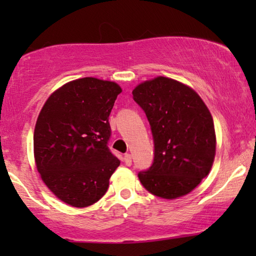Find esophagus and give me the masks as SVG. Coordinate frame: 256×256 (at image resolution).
<instances>
[{
    "label": "esophagus",
    "instance_id": "esophagus-1",
    "mask_svg": "<svg viewBox=\"0 0 256 256\" xmlns=\"http://www.w3.org/2000/svg\"><path fill=\"white\" fill-rule=\"evenodd\" d=\"M124 161H125V165L126 166H130L132 164V156L131 154H125L124 155Z\"/></svg>",
    "mask_w": 256,
    "mask_h": 256
}]
</instances>
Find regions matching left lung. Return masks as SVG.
Segmentation results:
<instances>
[{"instance_id":"1","label":"left lung","mask_w":256,"mask_h":256,"mask_svg":"<svg viewBox=\"0 0 256 256\" xmlns=\"http://www.w3.org/2000/svg\"><path fill=\"white\" fill-rule=\"evenodd\" d=\"M154 137V162L138 173L152 195L174 200L192 192L210 174L216 138L212 114L192 88L167 77L142 82L132 90Z\"/></svg>"}]
</instances>
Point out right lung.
Here are the masks:
<instances>
[{
	"mask_svg": "<svg viewBox=\"0 0 256 256\" xmlns=\"http://www.w3.org/2000/svg\"><path fill=\"white\" fill-rule=\"evenodd\" d=\"M122 88L79 78L58 88L40 112L34 134L37 171L50 192L72 207L96 204L120 165L107 146L108 118Z\"/></svg>",
	"mask_w": 256,
	"mask_h": 256,
	"instance_id": "obj_1",
	"label": "right lung"
}]
</instances>
